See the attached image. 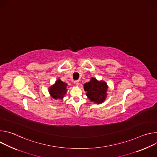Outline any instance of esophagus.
<instances>
[{
    "instance_id": "34e87169",
    "label": "esophagus",
    "mask_w": 157,
    "mask_h": 157,
    "mask_svg": "<svg viewBox=\"0 0 157 157\" xmlns=\"http://www.w3.org/2000/svg\"><path fill=\"white\" fill-rule=\"evenodd\" d=\"M74 83H75V85L78 86V84H79V81L78 80H76V81H74Z\"/></svg>"
}]
</instances>
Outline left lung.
Returning a JSON list of instances; mask_svg holds the SVG:
<instances>
[{"label":"left lung","mask_w":157,"mask_h":157,"mask_svg":"<svg viewBox=\"0 0 157 157\" xmlns=\"http://www.w3.org/2000/svg\"><path fill=\"white\" fill-rule=\"evenodd\" d=\"M108 86L104 81H98L91 78L90 81L84 84V89L86 91V96L91 102L98 104L102 103L107 97Z\"/></svg>","instance_id":"left-lung-1"}]
</instances>
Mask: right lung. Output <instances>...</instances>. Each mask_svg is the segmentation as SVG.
I'll use <instances>...</instances> for the list:
<instances>
[{
	"mask_svg": "<svg viewBox=\"0 0 157 157\" xmlns=\"http://www.w3.org/2000/svg\"><path fill=\"white\" fill-rule=\"evenodd\" d=\"M67 84L58 79L55 83L48 89L50 96L55 99H62L67 92Z\"/></svg>",
	"mask_w": 157,
	"mask_h": 157,
	"instance_id": "obj_1",
	"label": "right lung"
}]
</instances>
